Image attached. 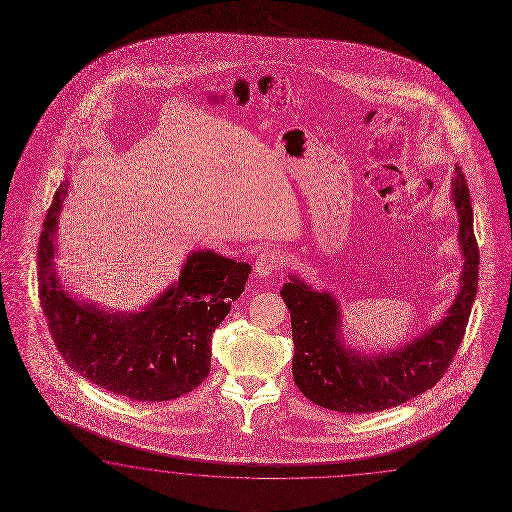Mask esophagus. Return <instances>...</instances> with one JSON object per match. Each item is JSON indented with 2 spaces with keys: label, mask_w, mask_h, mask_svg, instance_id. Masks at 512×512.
<instances>
[{
  "label": "esophagus",
  "mask_w": 512,
  "mask_h": 512,
  "mask_svg": "<svg viewBox=\"0 0 512 512\" xmlns=\"http://www.w3.org/2000/svg\"><path fill=\"white\" fill-rule=\"evenodd\" d=\"M285 263L287 259L279 249L266 248L255 259V272L261 277L270 276L277 270H281Z\"/></svg>",
  "instance_id": "esophagus-1"
}]
</instances>
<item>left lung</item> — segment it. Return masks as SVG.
<instances>
[{
  "instance_id": "8db88e82",
  "label": "left lung",
  "mask_w": 512,
  "mask_h": 512,
  "mask_svg": "<svg viewBox=\"0 0 512 512\" xmlns=\"http://www.w3.org/2000/svg\"><path fill=\"white\" fill-rule=\"evenodd\" d=\"M453 201L464 251L462 289L449 315L402 350L380 356H360L348 350L339 341L341 322L332 294L311 291L298 277L283 285L281 298L291 311L294 341L292 376L309 401L335 412L374 414L410 401L440 382L464 339L479 281L470 192L458 166Z\"/></svg>"
}]
</instances>
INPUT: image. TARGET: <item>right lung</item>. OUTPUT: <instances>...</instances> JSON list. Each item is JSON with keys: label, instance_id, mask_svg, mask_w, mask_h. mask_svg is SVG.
I'll return each mask as SVG.
<instances>
[{"label": "right lung", "instance_id": "obj_1", "mask_svg": "<svg viewBox=\"0 0 512 512\" xmlns=\"http://www.w3.org/2000/svg\"><path fill=\"white\" fill-rule=\"evenodd\" d=\"M69 179L57 188L37 249L39 298L59 354L74 373L132 401H171L210 371V341L240 298L251 266L194 251L171 285L141 313L110 315L70 298L56 279L54 236Z\"/></svg>", "mask_w": 512, "mask_h": 512}]
</instances>
